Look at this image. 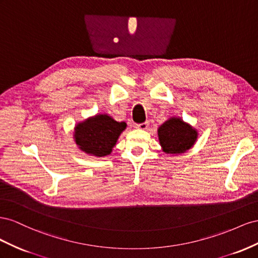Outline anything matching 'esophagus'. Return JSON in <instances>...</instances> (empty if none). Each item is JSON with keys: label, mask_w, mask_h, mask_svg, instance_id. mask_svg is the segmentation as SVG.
I'll return each mask as SVG.
<instances>
[{"label": "esophagus", "mask_w": 258, "mask_h": 258, "mask_svg": "<svg viewBox=\"0 0 258 258\" xmlns=\"http://www.w3.org/2000/svg\"><path fill=\"white\" fill-rule=\"evenodd\" d=\"M149 123L148 122H144V123H141V124H136V128L138 130H147V127H148Z\"/></svg>", "instance_id": "esophagus-1"}]
</instances>
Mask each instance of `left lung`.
Returning a JSON list of instances; mask_svg holds the SVG:
<instances>
[{
	"label": "left lung",
	"mask_w": 258,
	"mask_h": 258,
	"mask_svg": "<svg viewBox=\"0 0 258 258\" xmlns=\"http://www.w3.org/2000/svg\"><path fill=\"white\" fill-rule=\"evenodd\" d=\"M159 142L162 150L168 154L186 152L198 138V132L180 117H170L158 128Z\"/></svg>",
	"instance_id": "1"
}]
</instances>
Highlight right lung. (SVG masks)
Instances as JSON below:
<instances>
[{
  "label": "right lung",
  "mask_w": 258,
  "mask_h": 258,
  "mask_svg": "<svg viewBox=\"0 0 258 258\" xmlns=\"http://www.w3.org/2000/svg\"><path fill=\"white\" fill-rule=\"evenodd\" d=\"M125 128V122H116L108 114H96L78 123L73 136L80 150L90 156L106 157Z\"/></svg>",
  "instance_id": "right-lung-1"
}]
</instances>
